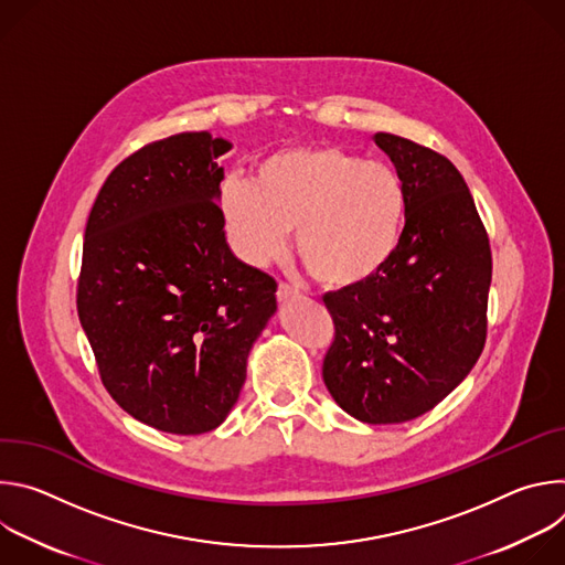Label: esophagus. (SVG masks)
Segmentation results:
<instances>
[{"mask_svg":"<svg viewBox=\"0 0 565 565\" xmlns=\"http://www.w3.org/2000/svg\"><path fill=\"white\" fill-rule=\"evenodd\" d=\"M292 297H297V288H292V286L286 284V281H279V286H277V299H279V301H288V299H292Z\"/></svg>","mask_w":565,"mask_h":565,"instance_id":"obj_1","label":"esophagus"}]
</instances>
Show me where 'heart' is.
I'll return each instance as SVG.
<instances>
[{
  "mask_svg": "<svg viewBox=\"0 0 565 565\" xmlns=\"http://www.w3.org/2000/svg\"><path fill=\"white\" fill-rule=\"evenodd\" d=\"M230 250L268 266L295 250L329 290L373 281L397 253L407 194L395 170L338 145H297L264 156L253 185L227 177L216 194Z\"/></svg>",
  "mask_w": 565,
  "mask_h": 565,
  "instance_id": "obj_1",
  "label": "heart"
}]
</instances>
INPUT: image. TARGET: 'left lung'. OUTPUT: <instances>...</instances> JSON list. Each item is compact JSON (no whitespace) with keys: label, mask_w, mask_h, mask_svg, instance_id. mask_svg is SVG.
I'll return each instance as SVG.
<instances>
[{"label":"left lung","mask_w":565,"mask_h":565,"mask_svg":"<svg viewBox=\"0 0 565 565\" xmlns=\"http://www.w3.org/2000/svg\"><path fill=\"white\" fill-rule=\"evenodd\" d=\"M373 140L405 185V227L382 275L324 297L335 338L321 375L347 414L393 425L434 409L480 358L492 250L449 158L393 134Z\"/></svg>","instance_id":"obj_1"}]
</instances>
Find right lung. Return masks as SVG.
<instances>
[{
	"mask_svg": "<svg viewBox=\"0 0 565 565\" xmlns=\"http://www.w3.org/2000/svg\"><path fill=\"white\" fill-rule=\"evenodd\" d=\"M207 131L153 140L107 177L89 212L77 317L98 373L136 420L181 436L216 429L277 310V281L238 262L223 234Z\"/></svg>",
	"mask_w": 565,
	"mask_h": 565,
	"instance_id": "obj_1",
	"label": "right lung"
}]
</instances>
